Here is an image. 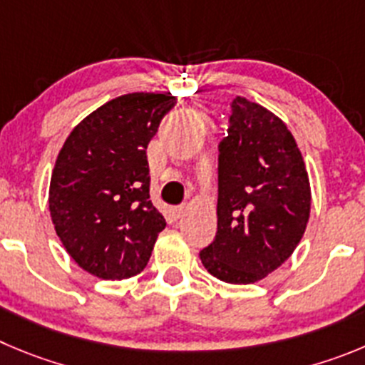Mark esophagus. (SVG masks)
Instances as JSON below:
<instances>
[{
  "label": "esophagus",
  "instance_id": "34e87169",
  "mask_svg": "<svg viewBox=\"0 0 365 365\" xmlns=\"http://www.w3.org/2000/svg\"><path fill=\"white\" fill-rule=\"evenodd\" d=\"M183 214H185V207H173L171 209V216L175 217V220H180Z\"/></svg>",
  "mask_w": 365,
  "mask_h": 365
}]
</instances>
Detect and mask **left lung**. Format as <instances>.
I'll return each mask as SVG.
<instances>
[{"mask_svg": "<svg viewBox=\"0 0 365 365\" xmlns=\"http://www.w3.org/2000/svg\"><path fill=\"white\" fill-rule=\"evenodd\" d=\"M312 189L304 160L284 122L236 97L220 144L217 232L200 252L210 275L252 284L284 263L304 236Z\"/></svg>", "mask_w": 365, "mask_h": 365, "instance_id": "8db88e82", "label": "left lung"}]
</instances>
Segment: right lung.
I'll return each mask as SVG.
<instances>
[{
	"label": "right lung",
	"instance_id": "add662e5",
	"mask_svg": "<svg viewBox=\"0 0 365 365\" xmlns=\"http://www.w3.org/2000/svg\"><path fill=\"white\" fill-rule=\"evenodd\" d=\"M175 104L173 95H120L75 125L57 155L48 190L53 229L95 277L140 274L165 229L149 200L145 149Z\"/></svg>",
	"mask_w": 365,
	"mask_h": 365
}]
</instances>
